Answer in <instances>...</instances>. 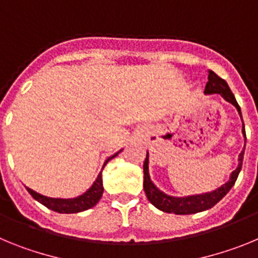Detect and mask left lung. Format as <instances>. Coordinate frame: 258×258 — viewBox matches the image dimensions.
<instances>
[{"mask_svg": "<svg viewBox=\"0 0 258 258\" xmlns=\"http://www.w3.org/2000/svg\"><path fill=\"white\" fill-rule=\"evenodd\" d=\"M204 94L211 95V94H220L221 97L226 102L231 103L232 106L238 109L239 115L241 117V111L239 107L238 102H236L235 97L230 90L229 85L225 80L218 77L217 75L214 74L213 71H208V83H207L206 89H204ZM243 136H244V142H247V137H245L244 129H243ZM244 150L239 154L238 157V166L236 169L230 174L229 181L225 184H222L221 187L216 188L214 191L206 194H200V195H192V197H184V198H175L170 197L168 194L163 192L161 190L156 187L154 182L151 181L150 177V170H149V152L146 156L145 164H143V188H145L146 197L150 200L152 206L156 207L160 211L166 212V213H174V214H194L199 213L203 211H208L212 207H214L222 199L235 183L236 178H238L239 173L241 170V164H243V157H244Z\"/></svg>", "mask_w": 258, "mask_h": 258, "instance_id": "8db88e82", "label": "left lung"}]
</instances>
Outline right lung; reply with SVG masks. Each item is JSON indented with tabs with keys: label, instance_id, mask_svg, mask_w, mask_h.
<instances>
[{
	"label": "right lung",
	"instance_id": "right-lung-1",
	"mask_svg": "<svg viewBox=\"0 0 258 258\" xmlns=\"http://www.w3.org/2000/svg\"><path fill=\"white\" fill-rule=\"evenodd\" d=\"M120 152H121V150H120L118 152H116V154L112 155L111 157H108V159L104 161V165H106L111 159L117 156ZM27 190H28V192L33 197V199L37 200L38 203H41L42 206L51 209V211L58 212V213H79V212L88 211V209L97 206V203L101 200L102 195H103V179H102V172H101L99 174H98L94 183L92 184V187L89 188L86 192H84L83 195L74 198V199L49 198V197H44V195H41V194L36 192V191L31 190V188L28 187H27Z\"/></svg>",
	"mask_w": 258,
	"mask_h": 258
}]
</instances>
